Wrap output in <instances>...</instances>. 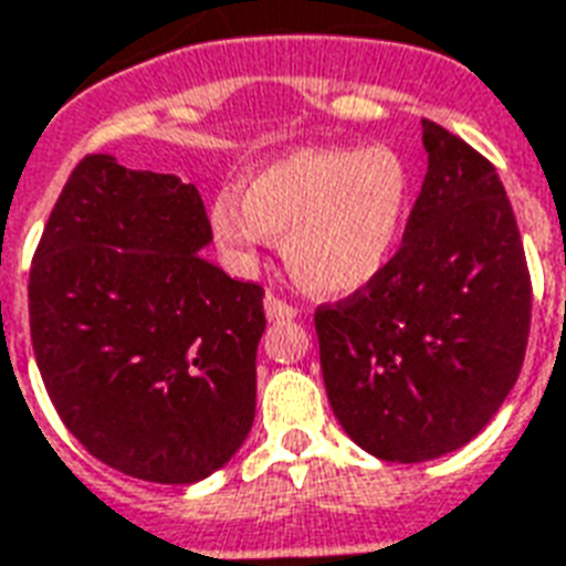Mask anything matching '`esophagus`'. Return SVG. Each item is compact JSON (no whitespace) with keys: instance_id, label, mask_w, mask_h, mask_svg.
I'll return each instance as SVG.
<instances>
[{"instance_id":"1","label":"esophagus","mask_w":566,"mask_h":566,"mask_svg":"<svg viewBox=\"0 0 566 566\" xmlns=\"http://www.w3.org/2000/svg\"><path fill=\"white\" fill-rule=\"evenodd\" d=\"M264 314L273 323H284V321H293V317H296V314H300V312L293 308L291 302H284L282 296H275V293H266Z\"/></svg>"}]
</instances>
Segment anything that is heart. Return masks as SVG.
I'll return each instance as SVG.
<instances>
[{
	"label": "heart",
	"mask_w": 566,
	"mask_h": 566,
	"mask_svg": "<svg viewBox=\"0 0 566 566\" xmlns=\"http://www.w3.org/2000/svg\"><path fill=\"white\" fill-rule=\"evenodd\" d=\"M409 207L398 150L296 148L226 189L210 205L216 245L237 266L254 264L270 237H284L291 275L321 296L368 287L395 258Z\"/></svg>",
	"instance_id": "heart-1"
}]
</instances>
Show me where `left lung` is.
I'll return each instance as SVG.
<instances>
[{"instance_id":"8db88e82","label":"left lung","mask_w":566,"mask_h":566,"mask_svg":"<svg viewBox=\"0 0 566 566\" xmlns=\"http://www.w3.org/2000/svg\"><path fill=\"white\" fill-rule=\"evenodd\" d=\"M427 175L398 254L314 314L332 412L388 463L472 442L520 377L532 279L502 180L463 139L421 120Z\"/></svg>"}]
</instances>
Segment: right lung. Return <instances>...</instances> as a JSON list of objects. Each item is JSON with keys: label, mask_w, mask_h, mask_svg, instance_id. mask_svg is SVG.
<instances>
[{"label": "right lung", "mask_w": 566, "mask_h": 566, "mask_svg": "<svg viewBox=\"0 0 566 566\" xmlns=\"http://www.w3.org/2000/svg\"><path fill=\"white\" fill-rule=\"evenodd\" d=\"M207 210L178 175L109 154L73 168L29 273V326L55 412L88 454L196 484L254 421L264 291L207 261Z\"/></svg>", "instance_id": "obj_1"}]
</instances>
